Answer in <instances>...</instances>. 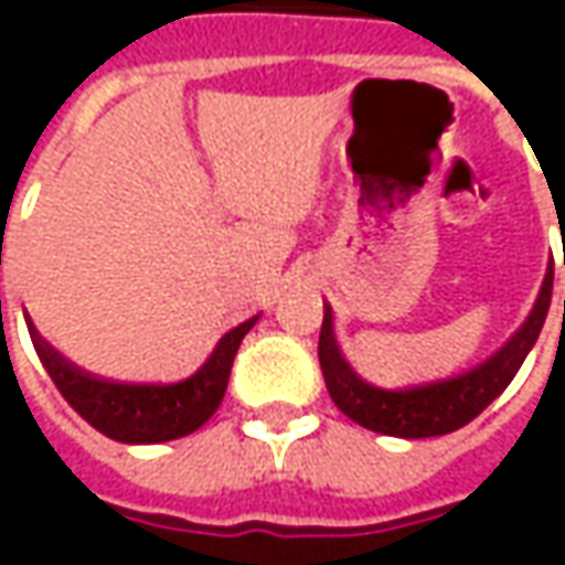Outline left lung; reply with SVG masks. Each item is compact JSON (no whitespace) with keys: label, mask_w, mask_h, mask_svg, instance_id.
<instances>
[{"label":"left lung","mask_w":565,"mask_h":565,"mask_svg":"<svg viewBox=\"0 0 565 565\" xmlns=\"http://www.w3.org/2000/svg\"><path fill=\"white\" fill-rule=\"evenodd\" d=\"M551 292H554V260L547 264L532 315L525 317V323L488 361L468 367L456 377L434 380V383H422V386H405V390H383V386L361 380L352 371V364L339 352L337 333H333V308L323 305L317 359H320V371L327 380L330 399L337 402L342 415H349L352 422L374 430V434L405 437V440L452 434V430L466 427L471 418H478L519 374L522 361L529 359L532 345L541 337V327L547 320Z\"/></svg>","instance_id":"left-lung-1"}]
</instances>
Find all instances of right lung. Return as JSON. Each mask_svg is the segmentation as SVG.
I'll return each instance as SVG.
<instances>
[{
    "instance_id": "right-lung-1",
    "label": "right lung",
    "mask_w": 565,
    "mask_h": 565,
    "mask_svg": "<svg viewBox=\"0 0 565 565\" xmlns=\"http://www.w3.org/2000/svg\"><path fill=\"white\" fill-rule=\"evenodd\" d=\"M254 323L257 317L228 330L210 352V359L179 383H119V380L94 377L65 355H58L36 333L33 323L28 330H31L33 349L43 361L46 374L58 386V393L90 427H97L99 434L119 444H166L194 434L220 408L235 352Z\"/></svg>"
}]
</instances>
